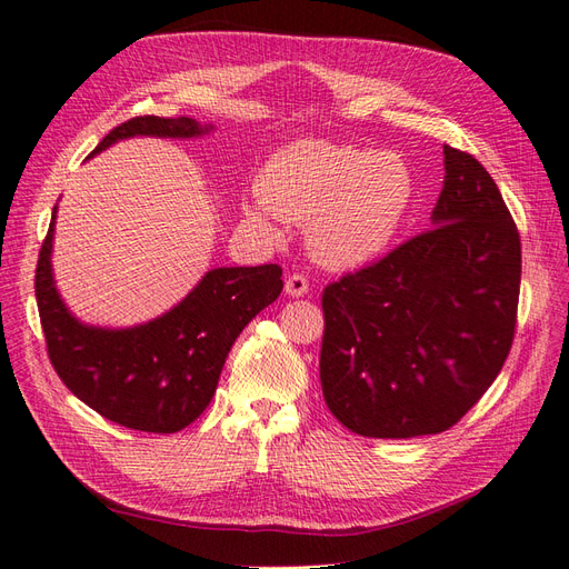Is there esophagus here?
Wrapping results in <instances>:
<instances>
[{
    "label": "esophagus",
    "mask_w": 569,
    "mask_h": 569,
    "mask_svg": "<svg viewBox=\"0 0 569 569\" xmlns=\"http://www.w3.org/2000/svg\"><path fill=\"white\" fill-rule=\"evenodd\" d=\"M284 291L289 297H303L306 291H309V280H306L303 274H299V272L289 274L287 282H284Z\"/></svg>",
    "instance_id": "34e87169"
}]
</instances>
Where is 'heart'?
Here are the masks:
<instances>
[{"label":"heart","instance_id":"b5f03b06","mask_svg":"<svg viewBox=\"0 0 569 569\" xmlns=\"http://www.w3.org/2000/svg\"><path fill=\"white\" fill-rule=\"evenodd\" d=\"M260 201L243 214L272 232L274 214L306 222V241L318 263L355 268L378 256L411 206L413 179L397 152H371L328 141L282 148L258 177Z\"/></svg>","mask_w":569,"mask_h":569}]
</instances>
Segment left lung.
Returning a JSON list of instances; mask_svg holds the SVG:
<instances>
[{
	"label": "left lung",
	"instance_id": "obj_1",
	"mask_svg": "<svg viewBox=\"0 0 569 569\" xmlns=\"http://www.w3.org/2000/svg\"><path fill=\"white\" fill-rule=\"evenodd\" d=\"M433 227L322 289L320 386L363 438L452 428L510 355L521 243L493 177L445 146Z\"/></svg>",
	"mask_w": 569,
	"mask_h": 569
}]
</instances>
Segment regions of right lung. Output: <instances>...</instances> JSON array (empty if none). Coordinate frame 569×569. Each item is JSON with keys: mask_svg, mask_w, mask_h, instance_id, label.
Listing matches in <instances>:
<instances>
[{"mask_svg": "<svg viewBox=\"0 0 569 569\" xmlns=\"http://www.w3.org/2000/svg\"><path fill=\"white\" fill-rule=\"evenodd\" d=\"M189 117H133L107 133L119 138H191L206 133ZM54 212L36 268V299L48 357L61 382L100 417L143 433H177L201 417L218 388L239 332L282 291V268H214L164 316L127 330L76 320L52 280Z\"/></svg>", "mask_w": 569, "mask_h": 569, "instance_id": "1", "label": "right lung"}]
</instances>
